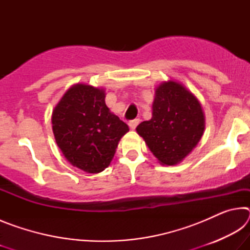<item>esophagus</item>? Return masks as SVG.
Here are the masks:
<instances>
[{
  "mask_svg": "<svg viewBox=\"0 0 250 250\" xmlns=\"http://www.w3.org/2000/svg\"><path fill=\"white\" fill-rule=\"evenodd\" d=\"M139 119H134V120H131L130 122H129V126H130V129L131 130H134L135 128H137V125H139Z\"/></svg>",
  "mask_w": 250,
  "mask_h": 250,
  "instance_id": "obj_1",
  "label": "esophagus"
}]
</instances>
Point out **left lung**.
Masks as SVG:
<instances>
[{"instance_id":"1","label":"left lung","mask_w":250,"mask_h":250,"mask_svg":"<svg viewBox=\"0 0 250 250\" xmlns=\"http://www.w3.org/2000/svg\"><path fill=\"white\" fill-rule=\"evenodd\" d=\"M135 130L160 164L176 166L202 139L205 115L193 92L176 80H167L155 88L152 118Z\"/></svg>"}]
</instances>
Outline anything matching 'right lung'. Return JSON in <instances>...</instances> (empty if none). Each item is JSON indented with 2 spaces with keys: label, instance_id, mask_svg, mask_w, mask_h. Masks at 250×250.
<instances>
[{
  "label": "right lung",
  "instance_id": "right-lung-1",
  "mask_svg": "<svg viewBox=\"0 0 250 250\" xmlns=\"http://www.w3.org/2000/svg\"><path fill=\"white\" fill-rule=\"evenodd\" d=\"M104 88L76 83L67 90L52 115L55 140L71 166L87 173L109 167L129 128L105 104Z\"/></svg>",
  "mask_w": 250,
  "mask_h": 250
}]
</instances>
